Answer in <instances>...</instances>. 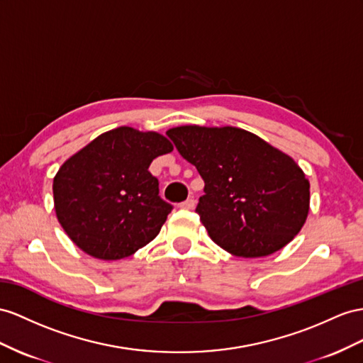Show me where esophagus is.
Here are the masks:
<instances>
[{
	"mask_svg": "<svg viewBox=\"0 0 363 363\" xmlns=\"http://www.w3.org/2000/svg\"><path fill=\"white\" fill-rule=\"evenodd\" d=\"M181 208H184V210H193L194 208V199H187V201H184L181 206H179Z\"/></svg>",
	"mask_w": 363,
	"mask_h": 363,
	"instance_id": "34e87169",
	"label": "esophagus"
}]
</instances>
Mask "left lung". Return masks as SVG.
<instances>
[{"instance_id":"1","label":"left lung","mask_w":363,"mask_h":363,"mask_svg":"<svg viewBox=\"0 0 363 363\" xmlns=\"http://www.w3.org/2000/svg\"><path fill=\"white\" fill-rule=\"evenodd\" d=\"M167 135L206 182L196 213L213 242L239 257H262L299 233L310 182L291 156L231 125H181Z\"/></svg>"}]
</instances>
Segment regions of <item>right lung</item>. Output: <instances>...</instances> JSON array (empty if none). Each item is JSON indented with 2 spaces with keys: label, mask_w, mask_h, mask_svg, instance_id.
Returning a JSON list of instances; mask_svg holds the SVG:
<instances>
[{
  "label": "right lung",
  "mask_w": 363,
  "mask_h": 363,
  "mask_svg": "<svg viewBox=\"0 0 363 363\" xmlns=\"http://www.w3.org/2000/svg\"><path fill=\"white\" fill-rule=\"evenodd\" d=\"M172 143L157 132L118 127L64 162L53 178L55 213L82 252L101 261L136 253L157 236L172 211L148 172Z\"/></svg>",
  "instance_id": "right-lung-1"
}]
</instances>
